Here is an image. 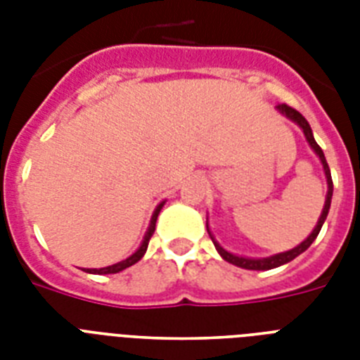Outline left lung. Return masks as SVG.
<instances>
[{
  "label": "left lung",
  "mask_w": 360,
  "mask_h": 360,
  "mask_svg": "<svg viewBox=\"0 0 360 360\" xmlns=\"http://www.w3.org/2000/svg\"><path fill=\"white\" fill-rule=\"evenodd\" d=\"M278 108L280 114H284L288 120L295 121L299 127L302 129V132H304V136H307V141L310 143V147H312L314 151H316V155L319 157V160H321V164H323V172H325V177H327V186H329V191H327V198H325V205H323V211H321V217H319L318 224H316V228L312 230V233L307 237V239L302 240L301 245H297L295 248H291V250L288 252H280V254H274V256L271 257H259V259H254V257H243V256H236V254H231V252L224 250L222 246L214 240V237L211 236V231H209V236H211V239H213L214 243V248L219 250V254L222 257H224L226 262L233 263V265H237V267H243V269H250V271H267V269H274V267H280V265H284V263L291 262V259H295L299 254H302V252L307 250L308 246L312 245L314 239L318 237L319 230H321V226H323L325 219H327V214H329V209H330V198H333V179H330V169H329V164H327V160H325V155L323 151H321V147L316 143V140H314V134H312V129H310V124H308V121L302 117L299 112H297L295 108H291V106H288V104H278L276 106Z\"/></svg>",
  "instance_id": "obj_1"
}]
</instances>
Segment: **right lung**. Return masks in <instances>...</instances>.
I'll use <instances>...</instances> for the list:
<instances>
[{"mask_svg":"<svg viewBox=\"0 0 360 360\" xmlns=\"http://www.w3.org/2000/svg\"><path fill=\"white\" fill-rule=\"evenodd\" d=\"M164 202L158 205L157 209H155V213H153V219H151V224H149V230H147L146 237H143V240H141L140 248L132 254L130 257H127V259H123V262L115 263V265H110V267H103V269H87V273H93V274H114V273H120V271H123V269L130 267V265H134L136 262H140L141 257H143V254H146L147 250V245H149V239L153 237V233H155V224H157V217L158 213H160V209H162Z\"/></svg>","mask_w":360,"mask_h":360,"instance_id":"obj_1","label":"right lung"}]
</instances>
